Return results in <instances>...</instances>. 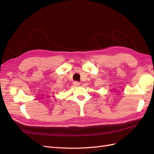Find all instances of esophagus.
<instances>
[{
	"instance_id": "obj_1",
	"label": "esophagus",
	"mask_w": 154,
	"mask_h": 154,
	"mask_svg": "<svg viewBox=\"0 0 154 154\" xmlns=\"http://www.w3.org/2000/svg\"><path fill=\"white\" fill-rule=\"evenodd\" d=\"M80 85V83L78 82H73V85L75 86V87H78Z\"/></svg>"
}]
</instances>
